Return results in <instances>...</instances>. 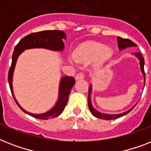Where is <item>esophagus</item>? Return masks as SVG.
<instances>
[{
	"label": "esophagus",
	"instance_id": "1",
	"mask_svg": "<svg viewBox=\"0 0 151 151\" xmlns=\"http://www.w3.org/2000/svg\"><path fill=\"white\" fill-rule=\"evenodd\" d=\"M84 78H85V73L83 72H80L76 75V80H81V79H84Z\"/></svg>",
	"mask_w": 151,
	"mask_h": 151
}]
</instances>
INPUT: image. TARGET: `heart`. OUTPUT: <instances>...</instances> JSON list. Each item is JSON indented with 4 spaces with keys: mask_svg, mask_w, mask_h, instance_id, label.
Here are the masks:
<instances>
[{
    "mask_svg": "<svg viewBox=\"0 0 151 151\" xmlns=\"http://www.w3.org/2000/svg\"><path fill=\"white\" fill-rule=\"evenodd\" d=\"M113 55L110 46H103L101 44L87 41L78 46L74 52V59L78 62L88 63L95 59V65L101 66L107 61Z\"/></svg>",
    "mask_w": 151,
    "mask_h": 151,
    "instance_id": "obj_1",
    "label": "heart"
}]
</instances>
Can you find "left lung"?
<instances>
[{
    "mask_svg": "<svg viewBox=\"0 0 151 151\" xmlns=\"http://www.w3.org/2000/svg\"><path fill=\"white\" fill-rule=\"evenodd\" d=\"M117 42H118V48H119L120 50H123L124 48H126L127 47H135V46H137L136 44L132 42V41H130L129 39H124L120 37H117ZM135 55H136L137 58L139 60V64H140V69L142 73L144 75V82H145V72H144V59L143 57L142 56V55L139 53V52H136L135 53ZM91 92H92V85H90L89 88H88V107H89V110L92 113V114L93 116H95L96 117H98V118H100V119H105V120H114L117 119L118 117H121L124 115L129 114L130 111H131L134 107H132L130 110H129L128 111H125L124 113H122V114H102L99 111L96 110V109H94V107L92 106V101H91V98H90V96H91Z\"/></svg>",
    "mask_w": 151,
    "mask_h": 151,
    "instance_id": "8db88e82",
    "label": "left lung"
}]
</instances>
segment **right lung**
I'll return each instance as SVG.
<instances>
[{"instance_id": "1", "label": "right lung", "mask_w": 151, "mask_h": 151, "mask_svg": "<svg viewBox=\"0 0 151 151\" xmlns=\"http://www.w3.org/2000/svg\"><path fill=\"white\" fill-rule=\"evenodd\" d=\"M66 38V34L61 30H45V31L37 32V33H32V34L24 37L23 38L20 40L19 42L17 44V45L15 47L12 54V65H11L9 72H8V83H9V86H10L11 92H12V94L15 103L19 106V107L23 112L30 115L32 117H35V118L48 120L49 118L56 117L61 114L63 111L64 108L66 106L69 95L70 93L71 88L75 84V80L73 77H69V76L61 78L60 85H59V99L57 100L55 106H53L49 111L44 113V114H35L27 112L23 108L20 106L13 94V72H14V69H15L18 57L23 51L26 49H29V48H42L53 51L63 50L64 43L63 40Z\"/></svg>"}]
</instances>
